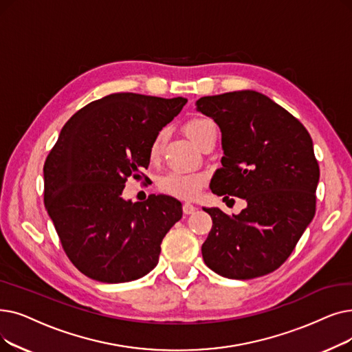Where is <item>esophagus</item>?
<instances>
[{
    "label": "esophagus",
    "instance_id": "obj_1",
    "mask_svg": "<svg viewBox=\"0 0 352 352\" xmlns=\"http://www.w3.org/2000/svg\"><path fill=\"white\" fill-rule=\"evenodd\" d=\"M195 210H197V207L190 203H186L184 206H182V211H184V214H192Z\"/></svg>",
    "mask_w": 352,
    "mask_h": 352
}]
</instances>
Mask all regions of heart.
<instances>
[{"mask_svg":"<svg viewBox=\"0 0 352 352\" xmlns=\"http://www.w3.org/2000/svg\"><path fill=\"white\" fill-rule=\"evenodd\" d=\"M186 133L198 148H201L210 136L217 132L212 120L207 118H192L186 124ZM164 138L165 131H160L155 135V138L152 140L149 145V158L152 161L158 158ZM157 184L158 188L168 195L182 198V200H191V198L197 197L198 192H200L201 188L206 186V175L170 171L162 174L158 178Z\"/></svg>","mask_w":352,"mask_h":352,"instance_id":"1","label":"heart"}]
</instances>
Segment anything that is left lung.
Segmentation results:
<instances>
[{"label":"left lung","instance_id":"obj_1","mask_svg":"<svg viewBox=\"0 0 352 352\" xmlns=\"http://www.w3.org/2000/svg\"><path fill=\"white\" fill-rule=\"evenodd\" d=\"M195 104L221 131L224 157L211 191L248 203L233 217L203 208L212 220L201 246L204 263L228 279L265 276L285 263L315 216L319 165L311 135L254 90L204 96Z\"/></svg>","mask_w":352,"mask_h":352}]
</instances>
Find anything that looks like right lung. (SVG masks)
<instances>
[{
    "label": "right lung",
    "instance_id": "1",
    "mask_svg": "<svg viewBox=\"0 0 352 352\" xmlns=\"http://www.w3.org/2000/svg\"><path fill=\"white\" fill-rule=\"evenodd\" d=\"M186 103L112 94L76 112L60 132L43 168L44 206L70 262L87 278L131 282L158 265L181 203L164 194L132 203L122 191L148 168L152 140Z\"/></svg>",
    "mask_w": 352,
    "mask_h": 352
}]
</instances>
